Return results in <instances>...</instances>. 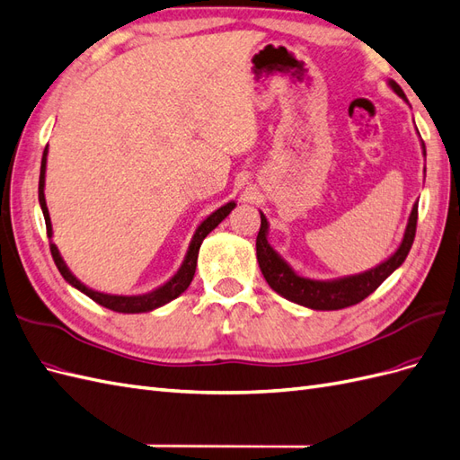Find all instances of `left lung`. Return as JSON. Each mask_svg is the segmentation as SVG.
<instances>
[{
  "mask_svg": "<svg viewBox=\"0 0 460 460\" xmlns=\"http://www.w3.org/2000/svg\"><path fill=\"white\" fill-rule=\"evenodd\" d=\"M387 84L393 89L394 94H399L402 101L408 104L402 89L394 81H387ZM421 153L426 156V146L421 143ZM261 215V228L257 234V261L259 269L263 272L269 287L280 294L287 300L304 305L309 309H319V312H332V309H342L362 302L371 292L379 288V284L391 277L393 272L399 269L404 259L411 252L414 235H416V220H418V205L412 207V213L408 217V225L404 228V235L401 245L396 247V252L379 263L377 267L358 272V275H349L341 279L331 280H319V279H307L297 275V272L284 261L272 245L269 243V222L263 213Z\"/></svg>",
  "mask_w": 460,
  "mask_h": 460,
  "instance_id": "8db88e82",
  "label": "left lung"
}]
</instances>
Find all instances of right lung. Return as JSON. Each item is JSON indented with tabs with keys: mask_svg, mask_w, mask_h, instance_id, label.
<instances>
[{
	"mask_svg": "<svg viewBox=\"0 0 460 460\" xmlns=\"http://www.w3.org/2000/svg\"><path fill=\"white\" fill-rule=\"evenodd\" d=\"M46 160H48V145L44 148V155H42V164H40V180H39V201H40V208H42V215L46 220V232H48V238L52 240L54 230H52V220H49V213H48V207H46V195H44V185H46ZM235 203L230 201L226 205H222L220 208H217L215 213H210L199 226H197L193 238L190 242L188 247V253L183 257V263L178 269L176 275H173L170 280H166L163 287H158L151 292L146 294H139V296H118V294H104V292H98L86 287L83 284L73 272L69 270V267L66 265L64 257H61L58 245L54 242H49V252H52L54 257V263L58 267V270L61 272V277H64L73 288H77L79 292H83L84 296H89L93 302L101 304L111 312H118V314H145V312H153V309H158L166 305L168 302L176 300L180 294H183L188 290V287L193 280L195 275V267H197V255H199V247L203 243V240L207 235L213 232L222 220H225L232 210H234Z\"/></svg>",
	"mask_w": 460,
	"mask_h": 460,
	"instance_id": "obj_1",
	"label": "right lung"
}]
</instances>
